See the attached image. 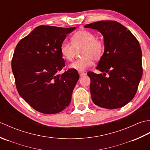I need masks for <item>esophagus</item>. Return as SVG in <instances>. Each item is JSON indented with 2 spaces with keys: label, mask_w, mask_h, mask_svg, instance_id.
Returning a JSON list of instances; mask_svg holds the SVG:
<instances>
[{
  "label": "esophagus",
  "mask_w": 150,
  "mask_h": 150,
  "mask_svg": "<svg viewBox=\"0 0 150 150\" xmlns=\"http://www.w3.org/2000/svg\"><path fill=\"white\" fill-rule=\"evenodd\" d=\"M79 75H80V77H83V76H85L86 75V73H84V72H81V71H79Z\"/></svg>",
  "instance_id": "34e87169"
}]
</instances>
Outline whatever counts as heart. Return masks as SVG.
Listing matches in <instances>:
<instances>
[{
    "mask_svg": "<svg viewBox=\"0 0 150 150\" xmlns=\"http://www.w3.org/2000/svg\"><path fill=\"white\" fill-rule=\"evenodd\" d=\"M71 44L66 41L61 44L60 53L64 59L68 61L74 57L77 50L80 49L81 58L78 59L69 65V68L83 71L91 66L93 59H99L103 53L104 45L100 40L95 38V35L91 31L80 30L73 35L71 38Z\"/></svg>",
    "mask_w": 150,
    "mask_h": 150,
    "instance_id": "heart-1",
    "label": "heart"
}]
</instances>
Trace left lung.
I'll use <instances>...</instances> for the list:
<instances>
[{
  "instance_id": "obj_1",
  "label": "left lung",
  "mask_w": 150,
  "mask_h": 150,
  "mask_svg": "<svg viewBox=\"0 0 150 150\" xmlns=\"http://www.w3.org/2000/svg\"><path fill=\"white\" fill-rule=\"evenodd\" d=\"M84 28L97 30L104 38V52L96 68L103 74L88 73L92 100L106 109L123 107L135 97L142 78V51L139 41L116 21L95 22Z\"/></svg>"
}]
</instances>
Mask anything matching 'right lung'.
I'll use <instances>...</instances> for the list:
<instances>
[{"label":"right lung","mask_w":150,"mask_h":150,"mask_svg":"<svg viewBox=\"0 0 150 150\" xmlns=\"http://www.w3.org/2000/svg\"><path fill=\"white\" fill-rule=\"evenodd\" d=\"M76 28L39 26L19 41L11 61L19 95L39 112L57 113L69 106L79 79L77 70L65 66L60 47Z\"/></svg>","instance_id":"right-lung-1"}]
</instances>
